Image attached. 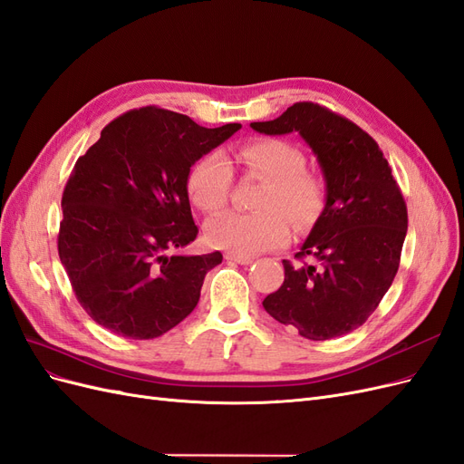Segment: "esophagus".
Returning a JSON list of instances; mask_svg holds the SVG:
<instances>
[{
	"mask_svg": "<svg viewBox=\"0 0 464 464\" xmlns=\"http://www.w3.org/2000/svg\"><path fill=\"white\" fill-rule=\"evenodd\" d=\"M224 259H227V261H234V263H237V265H249V263H254V257H249V256H236V254H227V256H224Z\"/></svg>",
	"mask_w": 464,
	"mask_h": 464,
	"instance_id": "obj_1",
	"label": "esophagus"
}]
</instances>
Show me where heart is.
Here are the masks:
<instances>
[{"label": "heart", "instance_id": "b5f03b06", "mask_svg": "<svg viewBox=\"0 0 464 464\" xmlns=\"http://www.w3.org/2000/svg\"><path fill=\"white\" fill-rule=\"evenodd\" d=\"M237 160L251 178L266 181L256 201L257 213H224L207 222V237L215 247L236 256H257L283 247L290 222L305 228L325 203L321 176L305 168V154L283 139H254L237 150ZM232 166L218 152L193 164L188 193L203 213H217L230 199Z\"/></svg>", "mask_w": 464, "mask_h": 464}]
</instances>
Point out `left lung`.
Here are the masks:
<instances>
[{
	"instance_id": "1",
	"label": "left lung",
	"mask_w": 464,
	"mask_h": 464,
	"mask_svg": "<svg viewBox=\"0 0 464 464\" xmlns=\"http://www.w3.org/2000/svg\"><path fill=\"white\" fill-rule=\"evenodd\" d=\"M265 135L298 131L312 147L327 201L296 256L283 261L285 283L263 300L283 325L310 341L353 333L392 285L409 227L406 203L379 145L354 121L314 102L292 104Z\"/></svg>"
}]
</instances>
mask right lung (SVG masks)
Here are the masks:
<instances>
[{
	"label": "right lung",
	"mask_w": 464,
	"mask_h": 464,
	"mask_svg": "<svg viewBox=\"0 0 464 464\" xmlns=\"http://www.w3.org/2000/svg\"><path fill=\"white\" fill-rule=\"evenodd\" d=\"M240 123L201 128L145 106L111 120L69 176L58 254L79 304L125 339H157L199 302L220 251L176 254L198 237L188 176Z\"/></svg>",
	"instance_id": "right-lung-1"
}]
</instances>
